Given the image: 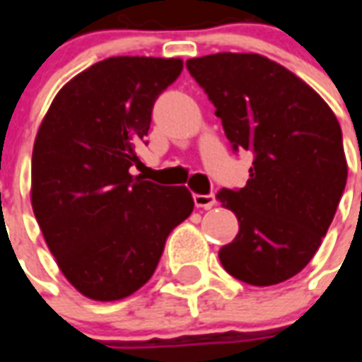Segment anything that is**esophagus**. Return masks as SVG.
Masks as SVG:
<instances>
[{"label":"esophagus","mask_w":362,"mask_h":362,"mask_svg":"<svg viewBox=\"0 0 362 362\" xmlns=\"http://www.w3.org/2000/svg\"><path fill=\"white\" fill-rule=\"evenodd\" d=\"M193 201H195V206H199V209H212L216 204V195L214 193H209V195H199V193H195Z\"/></svg>","instance_id":"esophagus-1"}]
</instances>
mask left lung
Instances as JSON below:
<instances>
[{
	"label": "left lung",
	"mask_w": 362,
	"mask_h": 362,
	"mask_svg": "<svg viewBox=\"0 0 362 362\" xmlns=\"http://www.w3.org/2000/svg\"><path fill=\"white\" fill-rule=\"evenodd\" d=\"M186 67L233 150L253 153L246 186L218 192L238 218L221 264L250 286L289 280L321 246L348 180L337 116L306 82L259 54H210Z\"/></svg>",
	"instance_id": "obj_1"
}]
</instances>
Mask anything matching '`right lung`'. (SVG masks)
I'll use <instances>...</instances> for the list:
<instances>
[{
	"instance_id": "1",
	"label": "right lung",
	"mask_w": 362,
	"mask_h": 362,
	"mask_svg": "<svg viewBox=\"0 0 362 362\" xmlns=\"http://www.w3.org/2000/svg\"><path fill=\"white\" fill-rule=\"evenodd\" d=\"M182 59L118 56L54 98L31 156V206L59 270L93 300H120L158 267L170 231L193 212L184 186L129 173L159 93Z\"/></svg>"
}]
</instances>
